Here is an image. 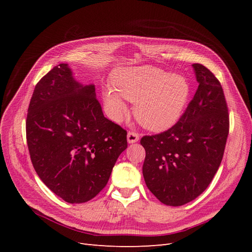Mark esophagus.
<instances>
[{"label":"esophagus","instance_id":"1","mask_svg":"<svg viewBox=\"0 0 252 252\" xmlns=\"http://www.w3.org/2000/svg\"><path fill=\"white\" fill-rule=\"evenodd\" d=\"M139 139H140V135H139L138 132L129 131L127 133V141H128V143H130V144L135 143V142L139 141Z\"/></svg>","mask_w":252,"mask_h":252}]
</instances>
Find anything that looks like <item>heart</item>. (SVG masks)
<instances>
[{
	"label": "heart",
	"instance_id": "b5f03b06",
	"mask_svg": "<svg viewBox=\"0 0 252 252\" xmlns=\"http://www.w3.org/2000/svg\"><path fill=\"white\" fill-rule=\"evenodd\" d=\"M112 82L116 91L110 88L105 91L106 107L120 117L126 111L122 97L134 102L136 120L155 131L166 130L178 123L190 95L185 78L151 66L118 69Z\"/></svg>",
	"mask_w": 252,
	"mask_h": 252
}]
</instances>
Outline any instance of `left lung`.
I'll use <instances>...</instances> for the list:
<instances>
[{
    "label": "left lung",
    "mask_w": 252,
    "mask_h": 252,
    "mask_svg": "<svg viewBox=\"0 0 252 252\" xmlns=\"http://www.w3.org/2000/svg\"><path fill=\"white\" fill-rule=\"evenodd\" d=\"M199 87L177 124L145 135L143 175L165 205L182 206L208 187L224 156L229 114L222 85L209 69L193 64Z\"/></svg>",
    "instance_id": "8db88e82"
}]
</instances>
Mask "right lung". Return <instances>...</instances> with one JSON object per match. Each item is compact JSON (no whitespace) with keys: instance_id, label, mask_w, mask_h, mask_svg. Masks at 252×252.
<instances>
[{"instance_id":"add662e5","label":"right lung","mask_w":252,"mask_h":252,"mask_svg":"<svg viewBox=\"0 0 252 252\" xmlns=\"http://www.w3.org/2000/svg\"><path fill=\"white\" fill-rule=\"evenodd\" d=\"M26 139L39 178L71 204L94 199L127 148V131L104 117L94 85L75 81L64 63L53 67L35 85Z\"/></svg>"}]
</instances>
